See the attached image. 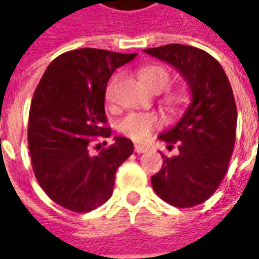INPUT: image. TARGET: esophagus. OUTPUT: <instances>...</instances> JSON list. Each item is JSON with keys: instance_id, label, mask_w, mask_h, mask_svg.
I'll use <instances>...</instances> for the list:
<instances>
[{"instance_id": "obj_1", "label": "esophagus", "mask_w": 259, "mask_h": 259, "mask_svg": "<svg viewBox=\"0 0 259 259\" xmlns=\"http://www.w3.org/2000/svg\"><path fill=\"white\" fill-rule=\"evenodd\" d=\"M134 150H135V153H138V154H141V153H145L148 148L147 147H144V145H140V144H137L134 147Z\"/></svg>"}]
</instances>
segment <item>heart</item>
<instances>
[{
	"label": "heart",
	"instance_id": "b5f03b06",
	"mask_svg": "<svg viewBox=\"0 0 259 259\" xmlns=\"http://www.w3.org/2000/svg\"><path fill=\"white\" fill-rule=\"evenodd\" d=\"M140 75H141V80L154 92L163 91L170 82V73L164 66L161 65L145 66L141 69ZM112 88H114V80H111L108 88H106V98L108 99H111ZM164 104L170 111H177L183 106L184 96L179 92H171L164 98ZM157 126H158V119L154 115L133 112V114L125 115L124 118L119 121L118 130L125 137L134 140L137 143H143L145 140H148V137L151 135V133Z\"/></svg>",
	"mask_w": 259,
	"mask_h": 259
}]
</instances>
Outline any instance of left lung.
Returning <instances> with one entry per match:
<instances>
[{
    "label": "left lung",
    "instance_id": "obj_1",
    "mask_svg": "<svg viewBox=\"0 0 259 259\" xmlns=\"http://www.w3.org/2000/svg\"><path fill=\"white\" fill-rule=\"evenodd\" d=\"M148 55L173 65L186 77L193 102L177 125L158 138L179 154L163 157V167L151 177L158 197L187 209L206 202L224 180L236 137V104L222 66L202 49L165 45L145 49Z\"/></svg>",
    "mask_w": 259,
    "mask_h": 259
}]
</instances>
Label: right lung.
<instances>
[{"instance_id":"add662e5","label":"right lung","mask_w":259,"mask_h":259,"mask_svg":"<svg viewBox=\"0 0 259 259\" xmlns=\"http://www.w3.org/2000/svg\"><path fill=\"white\" fill-rule=\"evenodd\" d=\"M101 49L66 52L49 65L28 114V150L35 179L59 206L76 213L104 204L118 167L134 147L124 137L91 154V143L111 135L105 115L106 83L115 69L134 59Z\"/></svg>"}]
</instances>
